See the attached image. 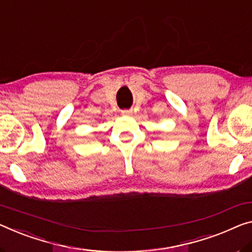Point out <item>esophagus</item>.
Returning a JSON list of instances; mask_svg holds the SVG:
<instances>
[{
    "instance_id": "esophagus-1",
    "label": "esophagus",
    "mask_w": 252,
    "mask_h": 252,
    "mask_svg": "<svg viewBox=\"0 0 252 252\" xmlns=\"http://www.w3.org/2000/svg\"><path fill=\"white\" fill-rule=\"evenodd\" d=\"M122 115L124 116H130L131 111L130 110H122Z\"/></svg>"
}]
</instances>
